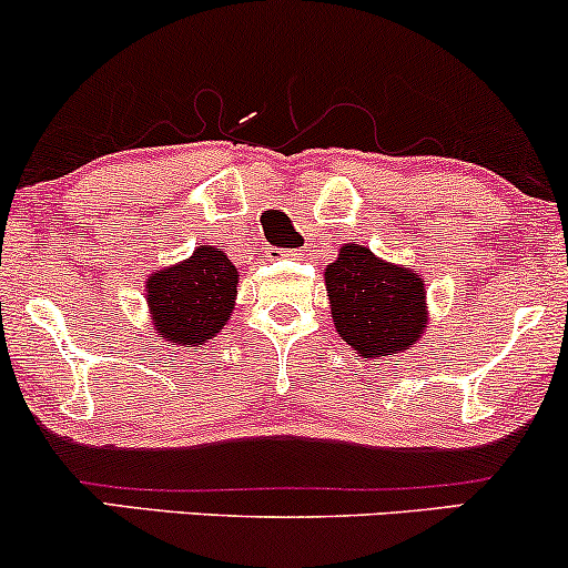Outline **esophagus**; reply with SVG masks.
<instances>
[{
  "label": "esophagus",
  "instance_id": "obj_1",
  "mask_svg": "<svg viewBox=\"0 0 568 568\" xmlns=\"http://www.w3.org/2000/svg\"><path fill=\"white\" fill-rule=\"evenodd\" d=\"M293 256H296V251H285V247H270V251H266V258H270V262H283V258Z\"/></svg>",
  "mask_w": 568,
  "mask_h": 568
}]
</instances>
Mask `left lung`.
I'll return each instance as SVG.
<instances>
[{"label": "left lung", "mask_w": 568, "mask_h": 568, "mask_svg": "<svg viewBox=\"0 0 568 568\" xmlns=\"http://www.w3.org/2000/svg\"><path fill=\"white\" fill-rule=\"evenodd\" d=\"M325 291L336 331L361 357L397 355L425 336V280L368 247H338L336 262L325 266Z\"/></svg>", "instance_id": "1"}]
</instances>
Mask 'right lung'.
I'll return each mask as SVG.
<instances>
[{
  "label": "right lung",
  "mask_w": 568,
  "mask_h": 568,
  "mask_svg": "<svg viewBox=\"0 0 568 568\" xmlns=\"http://www.w3.org/2000/svg\"><path fill=\"white\" fill-rule=\"evenodd\" d=\"M237 270L221 247L200 245L146 283L149 317L165 342L197 347L224 328L237 296Z\"/></svg>",
  "instance_id": "obj_1"
}]
</instances>
